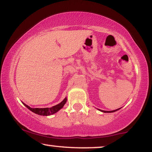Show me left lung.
I'll return each mask as SVG.
<instances>
[{
    "label": "left lung",
    "instance_id": "obj_1",
    "mask_svg": "<svg viewBox=\"0 0 152 152\" xmlns=\"http://www.w3.org/2000/svg\"><path fill=\"white\" fill-rule=\"evenodd\" d=\"M120 109H116V110H113V111H103V110H100V109H99V111H102V112H104V113H113V112H115V111H118V110H119Z\"/></svg>",
    "mask_w": 152,
    "mask_h": 152
}]
</instances>
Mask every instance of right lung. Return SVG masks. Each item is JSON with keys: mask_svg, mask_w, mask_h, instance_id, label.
I'll use <instances>...</instances> for the list:
<instances>
[{"mask_svg": "<svg viewBox=\"0 0 152 152\" xmlns=\"http://www.w3.org/2000/svg\"><path fill=\"white\" fill-rule=\"evenodd\" d=\"M66 101H67V98L66 97V98L64 99L61 102H60L57 105L54 106V107H52L51 108H34V109H33V108H31L30 107H29V106L26 105V104L24 103L23 104L26 106L28 109H30L31 111H32L33 113L38 114V115H40L47 116L50 115H53V114L57 113V111H59L60 109L63 108L64 104H65L66 102Z\"/></svg>", "mask_w": 152, "mask_h": 152, "instance_id": "1", "label": "right lung"}]
</instances>
